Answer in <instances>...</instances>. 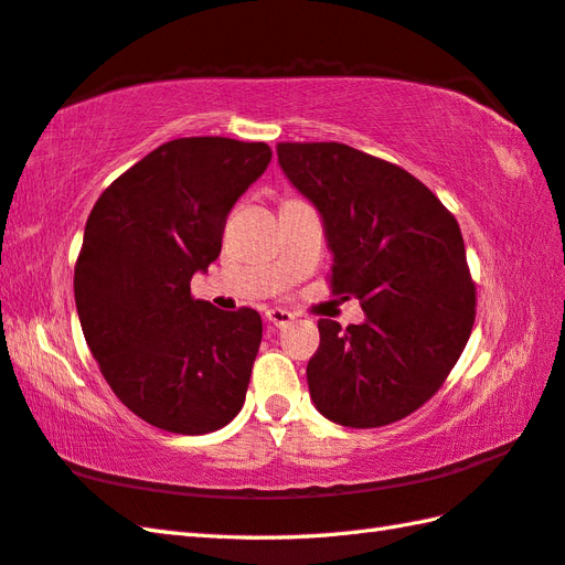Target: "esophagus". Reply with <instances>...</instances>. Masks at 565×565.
<instances>
[{
  "instance_id": "esophagus-1",
  "label": "esophagus",
  "mask_w": 565,
  "mask_h": 565,
  "mask_svg": "<svg viewBox=\"0 0 565 565\" xmlns=\"http://www.w3.org/2000/svg\"><path fill=\"white\" fill-rule=\"evenodd\" d=\"M264 316H267V320L271 322V326H276V328L289 326V322L294 320V313H289V310H286V308H269Z\"/></svg>"
}]
</instances>
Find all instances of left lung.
Listing matches in <instances>:
<instances>
[{"instance_id":"8db88e82","label":"left lung","mask_w":565,"mask_h":565,"mask_svg":"<svg viewBox=\"0 0 565 565\" xmlns=\"http://www.w3.org/2000/svg\"><path fill=\"white\" fill-rule=\"evenodd\" d=\"M279 164L313 201L334 255L330 291L366 320L320 318L308 362L318 411L344 427L415 413L459 362L476 320V284L451 211L403 167L342 142H279Z\"/></svg>"}]
</instances>
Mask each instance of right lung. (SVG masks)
I'll use <instances>...</instances> for the list:
<instances>
[{"label":"right lung","instance_id":"add662e5","mask_svg":"<svg viewBox=\"0 0 565 565\" xmlns=\"http://www.w3.org/2000/svg\"><path fill=\"white\" fill-rule=\"evenodd\" d=\"M269 160L267 142L177 138L89 213L75 264L84 340L116 398L152 427L209 435L245 403L262 318L196 301L191 276L218 259L227 213Z\"/></svg>","mask_w":565,"mask_h":565}]
</instances>
